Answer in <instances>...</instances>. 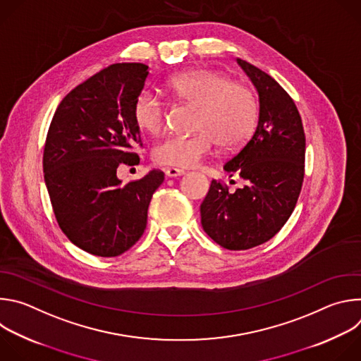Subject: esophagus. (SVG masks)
<instances>
[{
    "instance_id": "esophagus-1",
    "label": "esophagus",
    "mask_w": 361,
    "mask_h": 361,
    "mask_svg": "<svg viewBox=\"0 0 361 361\" xmlns=\"http://www.w3.org/2000/svg\"><path fill=\"white\" fill-rule=\"evenodd\" d=\"M183 174H185V171H184V170H180V169L170 167V169L166 170V176L170 177V178H176V177H180V176H183Z\"/></svg>"
}]
</instances>
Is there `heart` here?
Wrapping results in <instances>:
<instances>
[{
	"label": "heart",
	"mask_w": 361,
	"mask_h": 361,
	"mask_svg": "<svg viewBox=\"0 0 361 361\" xmlns=\"http://www.w3.org/2000/svg\"><path fill=\"white\" fill-rule=\"evenodd\" d=\"M166 91L198 106L194 134H170L152 149L157 163L171 167H194L210 156L219 142L224 148L244 144L259 121V102L252 91L221 73L190 70L170 77ZM133 118L147 134L156 135L166 121L164 101L144 90L134 101Z\"/></svg>",
	"instance_id": "obj_1"
}]
</instances>
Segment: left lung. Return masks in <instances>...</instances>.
I'll use <instances>...</instances> for the list:
<instances>
[{
  "instance_id": "left-lung-1",
  "label": "left lung",
  "mask_w": 361,
  "mask_h": 361,
  "mask_svg": "<svg viewBox=\"0 0 361 361\" xmlns=\"http://www.w3.org/2000/svg\"><path fill=\"white\" fill-rule=\"evenodd\" d=\"M259 94V123L224 164L244 185L228 191L213 180L200 205L201 226L227 250H248L274 237L290 219L304 178L305 135L287 91L267 73L237 59Z\"/></svg>"
}]
</instances>
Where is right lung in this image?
I'll return each mask as SVG.
<instances>
[{
    "label": "right lung",
    "instance_id": "right-lung-1",
    "mask_svg": "<svg viewBox=\"0 0 361 361\" xmlns=\"http://www.w3.org/2000/svg\"><path fill=\"white\" fill-rule=\"evenodd\" d=\"M148 66L118 63L94 74L60 102L49 124L44 180L63 233L78 248L116 257L131 248L147 226L151 197L164 173L151 170L123 184L120 166H137L141 144L133 118Z\"/></svg>",
    "mask_w": 361,
    "mask_h": 361
}]
</instances>
